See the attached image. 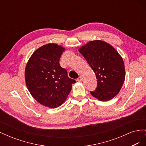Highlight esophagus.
<instances>
[{
  "label": "esophagus",
  "instance_id": "esophagus-1",
  "mask_svg": "<svg viewBox=\"0 0 146 146\" xmlns=\"http://www.w3.org/2000/svg\"><path fill=\"white\" fill-rule=\"evenodd\" d=\"M82 77H79L78 78H77V81L78 82H82Z\"/></svg>",
  "mask_w": 146,
  "mask_h": 146
}]
</instances>
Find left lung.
I'll return each mask as SVG.
<instances>
[{
	"mask_svg": "<svg viewBox=\"0 0 146 146\" xmlns=\"http://www.w3.org/2000/svg\"><path fill=\"white\" fill-rule=\"evenodd\" d=\"M98 79V86L90 91L100 101L112 99L120 91L125 77L122 56L110 44L101 40L87 42L78 48Z\"/></svg>",
	"mask_w": 146,
	"mask_h": 146,
	"instance_id": "obj_1",
	"label": "left lung"
}]
</instances>
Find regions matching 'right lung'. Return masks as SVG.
Returning <instances> with one entry per match:
<instances>
[{
  "label": "right lung",
  "instance_id": "1",
  "mask_svg": "<svg viewBox=\"0 0 146 146\" xmlns=\"http://www.w3.org/2000/svg\"><path fill=\"white\" fill-rule=\"evenodd\" d=\"M64 50L55 43L44 45L33 53L25 66V84L30 93L38 102L50 108L62 105L76 83L60 64Z\"/></svg>",
  "mask_w": 146,
  "mask_h": 146
}]
</instances>
